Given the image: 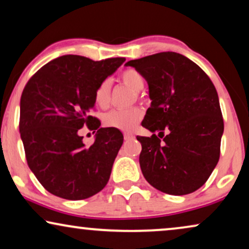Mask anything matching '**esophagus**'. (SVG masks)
<instances>
[{
    "mask_svg": "<svg viewBox=\"0 0 249 249\" xmlns=\"http://www.w3.org/2000/svg\"><path fill=\"white\" fill-rule=\"evenodd\" d=\"M124 141H134L135 139V136L132 134H129V132H124Z\"/></svg>",
    "mask_w": 249,
    "mask_h": 249,
    "instance_id": "34e87169",
    "label": "esophagus"
}]
</instances>
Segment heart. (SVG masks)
Listing matches in <instances>:
<instances>
[{"instance_id":"heart-1","label":"heart","mask_w":249,"mask_h":249,"mask_svg":"<svg viewBox=\"0 0 249 249\" xmlns=\"http://www.w3.org/2000/svg\"><path fill=\"white\" fill-rule=\"evenodd\" d=\"M122 83L130 87L132 90L139 91L145 85L144 77L139 71L135 69H127L120 74ZM111 85L108 80H103L98 85L95 91V101L101 107H105L110 101ZM142 111L139 107L127 108V110H112L105 114L104 124L111 128L129 131L142 119Z\"/></svg>"}]
</instances>
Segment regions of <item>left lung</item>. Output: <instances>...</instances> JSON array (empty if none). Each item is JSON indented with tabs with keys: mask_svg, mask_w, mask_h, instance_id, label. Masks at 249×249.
Returning <instances> with one entry per match:
<instances>
[{
	"mask_svg": "<svg viewBox=\"0 0 249 249\" xmlns=\"http://www.w3.org/2000/svg\"><path fill=\"white\" fill-rule=\"evenodd\" d=\"M148 84L151 107L142 125L153 132L138 136L142 175L160 192L187 195L200 188L220 158L223 118L209 76L182 54L162 52L128 61ZM168 131L163 142L156 131Z\"/></svg>",
	"mask_w": 249,
	"mask_h": 249,
	"instance_id": "left-lung-1",
	"label": "left lung"
}]
</instances>
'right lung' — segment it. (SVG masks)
Masks as SVG:
<instances>
[{
    "mask_svg": "<svg viewBox=\"0 0 249 249\" xmlns=\"http://www.w3.org/2000/svg\"><path fill=\"white\" fill-rule=\"evenodd\" d=\"M124 61L62 55L27 83L20 100V135L30 170L53 195L79 200L107 186L124 136L119 129L100 128L90 111L98 85ZM84 125L98 130L90 146L79 134Z\"/></svg>",
    "mask_w": 249,
    "mask_h": 249,
    "instance_id": "1",
    "label": "right lung"
}]
</instances>
